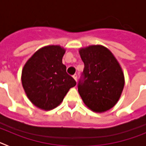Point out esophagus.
Wrapping results in <instances>:
<instances>
[{
	"label": "esophagus",
	"mask_w": 146,
	"mask_h": 146,
	"mask_svg": "<svg viewBox=\"0 0 146 146\" xmlns=\"http://www.w3.org/2000/svg\"><path fill=\"white\" fill-rule=\"evenodd\" d=\"M72 77H73V78H74V79L75 80V81H76V82H77V74H74V75L72 76Z\"/></svg>",
	"instance_id": "esophagus-1"
}]
</instances>
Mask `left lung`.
Here are the masks:
<instances>
[{"label":"left lung","mask_w":146,"mask_h":146,"mask_svg":"<svg viewBox=\"0 0 146 146\" xmlns=\"http://www.w3.org/2000/svg\"><path fill=\"white\" fill-rule=\"evenodd\" d=\"M84 63L78 92L86 106L103 113L116 104L124 87V75L119 63L110 50L102 45L80 48Z\"/></svg>","instance_id":"obj_1"}]
</instances>
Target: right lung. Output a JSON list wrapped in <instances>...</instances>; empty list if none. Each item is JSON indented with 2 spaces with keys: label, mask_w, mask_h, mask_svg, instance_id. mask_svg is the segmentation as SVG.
<instances>
[{
  "label": "right lung",
  "mask_w": 146,
  "mask_h": 146,
  "mask_svg": "<svg viewBox=\"0 0 146 146\" xmlns=\"http://www.w3.org/2000/svg\"><path fill=\"white\" fill-rule=\"evenodd\" d=\"M66 50L59 45L40 48L25 63L21 80L33 104L44 110L58 107L71 88L76 86L62 63Z\"/></svg>",
  "instance_id": "add662e5"
}]
</instances>
